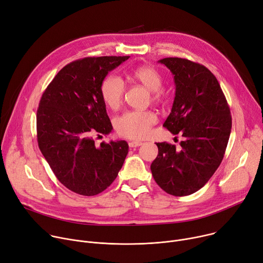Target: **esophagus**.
Returning a JSON list of instances; mask_svg holds the SVG:
<instances>
[{"label": "esophagus", "instance_id": "34e87169", "mask_svg": "<svg viewBox=\"0 0 263 263\" xmlns=\"http://www.w3.org/2000/svg\"><path fill=\"white\" fill-rule=\"evenodd\" d=\"M128 145L129 147H138L140 145H142V142H140V141H130V142H128Z\"/></svg>", "mask_w": 263, "mask_h": 263}]
</instances>
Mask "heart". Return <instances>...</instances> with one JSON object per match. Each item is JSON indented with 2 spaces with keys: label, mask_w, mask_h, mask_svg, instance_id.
<instances>
[{
  "label": "heart",
  "mask_w": 263,
  "mask_h": 263,
  "mask_svg": "<svg viewBox=\"0 0 263 263\" xmlns=\"http://www.w3.org/2000/svg\"><path fill=\"white\" fill-rule=\"evenodd\" d=\"M132 78L152 91V99L155 103H161L166 99L167 93L162 88V76L155 67L140 66L133 70ZM100 92L105 105L111 109H117L123 102L125 84L119 76L109 74L101 84ZM156 122L157 116L153 111L133 110L118 117L115 125L120 136L128 139H143L149 134L152 125Z\"/></svg>",
  "instance_id": "b5f03b06"
}]
</instances>
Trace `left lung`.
I'll return each mask as SVG.
<instances>
[{
	"label": "left lung",
	"instance_id": "left-lung-1",
	"mask_svg": "<svg viewBox=\"0 0 263 263\" xmlns=\"http://www.w3.org/2000/svg\"><path fill=\"white\" fill-rule=\"evenodd\" d=\"M174 74L172 112L163 126L180 134V146L157 143L151 171L157 184L176 197L196 193L211 179L224 157L232 116L216 77L199 63L181 58L159 61Z\"/></svg>",
	"mask_w": 263,
	"mask_h": 263
}]
</instances>
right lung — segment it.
<instances>
[{
    "mask_svg": "<svg viewBox=\"0 0 263 263\" xmlns=\"http://www.w3.org/2000/svg\"><path fill=\"white\" fill-rule=\"evenodd\" d=\"M128 58L77 60L57 73L40 100L39 148L60 182L79 195L95 196L105 191L128 153L126 141L102 142L98 147L93 139L112 129L101 97V84L108 71Z\"/></svg>",
    "mask_w": 263,
    "mask_h": 263,
    "instance_id": "1",
    "label": "right lung"
}]
</instances>
